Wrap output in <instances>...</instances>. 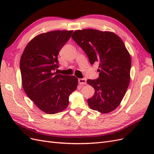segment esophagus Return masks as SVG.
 Instances as JSON below:
<instances>
[{
    "label": "esophagus",
    "mask_w": 154,
    "mask_h": 154,
    "mask_svg": "<svg viewBox=\"0 0 154 154\" xmlns=\"http://www.w3.org/2000/svg\"><path fill=\"white\" fill-rule=\"evenodd\" d=\"M78 83L80 85H85L86 84L87 80L85 78H80L78 79Z\"/></svg>",
    "instance_id": "34e87169"
}]
</instances>
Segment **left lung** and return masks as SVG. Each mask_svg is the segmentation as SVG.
I'll use <instances>...</instances> for the list:
<instances>
[{
  "label": "left lung",
  "mask_w": 154,
  "mask_h": 154,
  "mask_svg": "<svg viewBox=\"0 0 154 154\" xmlns=\"http://www.w3.org/2000/svg\"><path fill=\"white\" fill-rule=\"evenodd\" d=\"M72 38L84 51L91 64L99 63V77L87 81L95 90L87 100L88 106L101 113L114 110L130 82L131 58L123 42L114 32L92 29L76 30Z\"/></svg>",
  "instance_id": "left-lung-1"
}]
</instances>
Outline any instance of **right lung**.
Listing matches in <instances>:
<instances>
[{"instance_id":"obj_1","label":"right lung","mask_w":154,"mask_h":154,"mask_svg":"<svg viewBox=\"0 0 154 154\" xmlns=\"http://www.w3.org/2000/svg\"><path fill=\"white\" fill-rule=\"evenodd\" d=\"M72 31H53L32 39L20 62L22 86L27 96L44 112L63 111L69 97L76 89L78 78L58 74V54L71 38Z\"/></svg>"}]
</instances>
